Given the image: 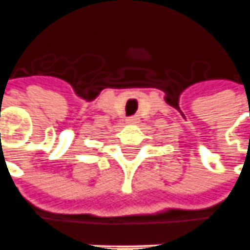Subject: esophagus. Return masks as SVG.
I'll return each instance as SVG.
<instances>
[{"label":"esophagus","instance_id":"esophagus-1","mask_svg":"<svg viewBox=\"0 0 250 250\" xmlns=\"http://www.w3.org/2000/svg\"><path fill=\"white\" fill-rule=\"evenodd\" d=\"M139 122H140V118L137 115H133V117H130V118L126 120V124H129V125H137Z\"/></svg>","mask_w":250,"mask_h":250}]
</instances>
